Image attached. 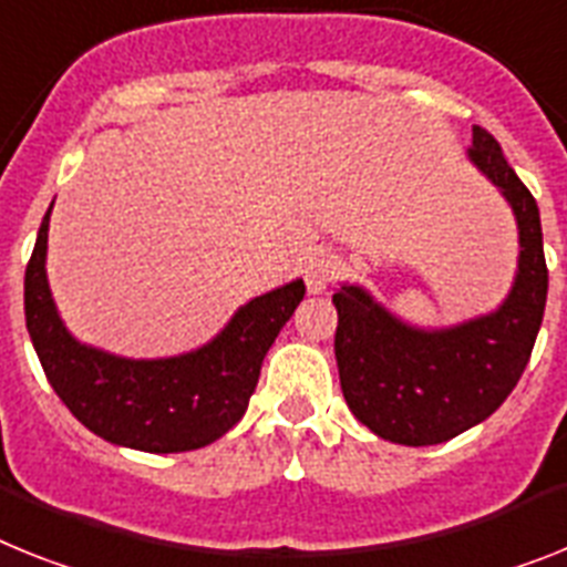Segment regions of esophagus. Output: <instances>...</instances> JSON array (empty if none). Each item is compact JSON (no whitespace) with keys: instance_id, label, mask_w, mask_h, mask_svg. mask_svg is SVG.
I'll use <instances>...</instances> for the list:
<instances>
[{"instance_id":"obj_1","label":"esophagus","mask_w":567,"mask_h":567,"mask_svg":"<svg viewBox=\"0 0 567 567\" xmlns=\"http://www.w3.org/2000/svg\"><path fill=\"white\" fill-rule=\"evenodd\" d=\"M337 274H340V261H337V256L326 254V250H317V254L308 256L306 268H302L308 293L326 291L328 285L337 279Z\"/></svg>"}]
</instances>
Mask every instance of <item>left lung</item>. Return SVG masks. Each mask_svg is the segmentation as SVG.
Returning a JSON list of instances; mask_svg holds the SVG:
<instances>
[{
    "label": "left lung",
    "mask_w": 567,
    "mask_h": 567,
    "mask_svg": "<svg viewBox=\"0 0 567 567\" xmlns=\"http://www.w3.org/2000/svg\"><path fill=\"white\" fill-rule=\"evenodd\" d=\"M467 158L516 216L518 270L502 306L461 326L417 328L360 285L334 293L342 398L357 421L392 444H444L487 421L516 389L539 334L548 265L536 198L482 126H473Z\"/></svg>",
    "instance_id": "1"
}]
</instances>
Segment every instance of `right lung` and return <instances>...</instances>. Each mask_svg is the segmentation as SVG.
<instances>
[{
    "mask_svg": "<svg viewBox=\"0 0 567 567\" xmlns=\"http://www.w3.org/2000/svg\"><path fill=\"white\" fill-rule=\"evenodd\" d=\"M51 207L25 268V326L60 401L85 430L141 453H187L218 441L245 415L261 360L306 297L302 279L250 299L202 349L158 360L109 354L60 320L45 276Z\"/></svg>",
    "mask_w": 567,
    "mask_h": 567,
    "instance_id": "1",
    "label": "right lung"
}]
</instances>
